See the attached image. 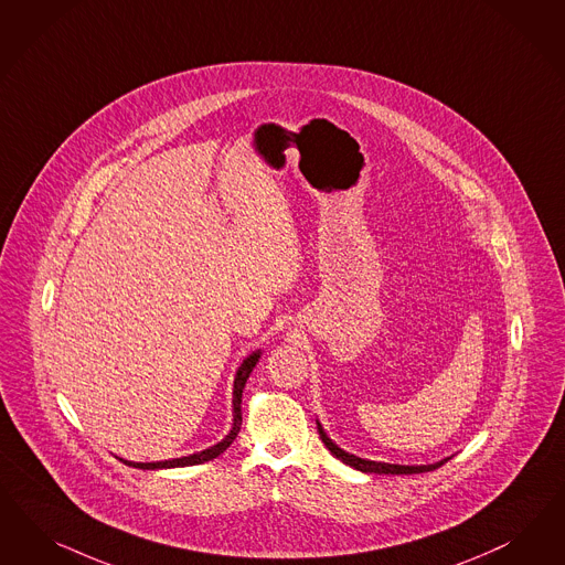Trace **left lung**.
<instances>
[{"instance_id": "8db88e82", "label": "left lung", "mask_w": 565, "mask_h": 565, "mask_svg": "<svg viewBox=\"0 0 565 565\" xmlns=\"http://www.w3.org/2000/svg\"><path fill=\"white\" fill-rule=\"evenodd\" d=\"M318 433H320V438H322V443L327 445L328 451L332 454V456L337 457V459H341L343 463L347 466H351V468H355V470H360V472L365 473H422V472H433V470H437L440 468L443 463H447L449 461V457L447 459H443V461H437V463H430V466H397V463H383V461H370V459H362V457L351 456V454H347L343 451L341 447H337L330 438L327 437V433L322 430V426L318 424Z\"/></svg>"}]
</instances>
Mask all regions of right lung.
I'll return each mask as SVG.
<instances>
[{
    "label": "right lung",
    "instance_id": "add662e5",
    "mask_svg": "<svg viewBox=\"0 0 565 565\" xmlns=\"http://www.w3.org/2000/svg\"><path fill=\"white\" fill-rule=\"evenodd\" d=\"M257 360H259V351H255L252 353L241 367H238L237 376H235V391H233V409H235V422H233V430L226 435V438L218 443V445H214V447H210V449H205V451H201V454H193V456L189 457H179V459H168V461H151V463H137V461H127V459H120V461H125L127 466H132V468H141V470H158V468H182V466H198V463H203V461H210V459H214V457H218L220 454H224L231 445H233V440L237 438L238 430H241V397H243V388H245V383H247V379H249V374H252V370H254L255 364H257Z\"/></svg>",
    "mask_w": 565,
    "mask_h": 565
}]
</instances>
